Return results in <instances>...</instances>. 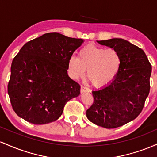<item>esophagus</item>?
<instances>
[{
  "label": "esophagus",
  "mask_w": 157,
  "mask_h": 157,
  "mask_svg": "<svg viewBox=\"0 0 157 157\" xmlns=\"http://www.w3.org/2000/svg\"><path fill=\"white\" fill-rule=\"evenodd\" d=\"M90 89H88V88L85 87V86H82L80 88V92L81 93H85V92H89Z\"/></svg>",
  "instance_id": "obj_1"
}]
</instances>
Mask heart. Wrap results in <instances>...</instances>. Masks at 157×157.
Returning a JSON list of instances; mask_svg holds the SVG:
<instances>
[{
	"mask_svg": "<svg viewBox=\"0 0 157 157\" xmlns=\"http://www.w3.org/2000/svg\"><path fill=\"white\" fill-rule=\"evenodd\" d=\"M121 62V56L115 48L88 45L80 50L78 57H70L68 73L73 79H79L86 75L87 69L89 80L94 86L102 87L117 76Z\"/></svg>",
	"mask_w": 157,
	"mask_h": 157,
	"instance_id": "heart-1",
	"label": "heart"
}]
</instances>
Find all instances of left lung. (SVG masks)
I'll return each instance as SVG.
<instances>
[{"instance_id": "left-lung-1", "label": "left lung", "mask_w": 157, "mask_h": 157, "mask_svg": "<svg viewBox=\"0 0 157 157\" xmlns=\"http://www.w3.org/2000/svg\"><path fill=\"white\" fill-rule=\"evenodd\" d=\"M97 42L117 50L122 62L117 76L105 86L92 91L94 103L86 111V117L95 125L115 128L141 113L150 91L151 65L143 50L125 40Z\"/></svg>"}]
</instances>
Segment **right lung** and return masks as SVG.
I'll return each instance as SVG.
<instances>
[{
    "label": "right lung",
    "mask_w": 157,
    "mask_h": 157,
    "mask_svg": "<svg viewBox=\"0 0 157 157\" xmlns=\"http://www.w3.org/2000/svg\"><path fill=\"white\" fill-rule=\"evenodd\" d=\"M83 39L51 32L23 45L13 59L8 94L17 116L44 125L62 115L65 104L80 94L68 75V63Z\"/></svg>",
    "instance_id": "obj_1"
}]
</instances>
